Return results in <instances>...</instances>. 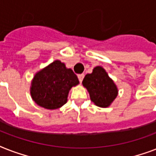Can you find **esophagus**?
Here are the masks:
<instances>
[{"label": "esophagus", "mask_w": 156, "mask_h": 156, "mask_svg": "<svg viewBox=\"0 0 156 156\" xmlns=\"http://www.w3.org/2000/svg\"><path fill=\"white\" fill-rule=\"evenodd\" d=\"M78 80H79V82H80V83H82V82H83V78H84V74H78Z\"/></svg>", "instance_id": "34e87169"}]
</instances>
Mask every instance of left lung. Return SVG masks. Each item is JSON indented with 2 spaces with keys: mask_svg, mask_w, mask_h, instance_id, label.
<instances>
[{
  "mask_svg": "<svg viewBox=\"0 0 156 156\" xmlns=\"http://www.w3.org/2000/svg\"><path fill=\"white\" fill-rule=\"evenodd\" d=\"M83 86L88 91L91 101L101 108L110 106L119 94L116 84L101 66L95 67L92 73L85 76Z\"/></svg>",
  "mask_w": 156,
  "mask_h": 156,
  "instance_id": "obj_1",
  "label": "left lung"
}]
</instances>
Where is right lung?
<instances>
[{"label":"right lung","mask_w":156,"mask_h":156,"mask_svg":"<svg viewBox=\"0 0 156 156\" xmlns=\"http://www.w3.org/2000/svg\"><path fill=\"white\" fill-rule=\"evenodd\" d=\"M79 84L71 69L59 59L37 71L31 82L32 99L39 106L56 110L67 102L70 89Z\"/></svg>","instance_id":"right-lung-1"}]
</instances>
